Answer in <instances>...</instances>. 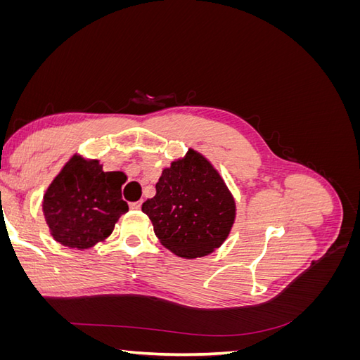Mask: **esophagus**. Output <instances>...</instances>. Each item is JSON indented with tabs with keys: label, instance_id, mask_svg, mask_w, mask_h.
<instances>
[{
	"label": "esophagus",
	"instance_id": "34e87169",
	"mask_svg": "<svg viewBox=\"0 0 360 360\" xmlns=\"http://www.w3.org/2000/svg\"><path fill=\"white\" fill-rule=\"evenodd\" d=\"M141 205H143V202H130V209L132 210H139L141 209Z\"/></svg>",
	"mask_w": 360,
	"mask_h": 360
}]
</instances>
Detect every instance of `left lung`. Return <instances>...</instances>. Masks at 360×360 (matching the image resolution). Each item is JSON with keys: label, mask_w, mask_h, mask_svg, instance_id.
Listing matches in <instances>:
<instances>
[{"label": "left lung", "mask_w": 360, "mask_h": 360, "mask_svg": "<svg viewBox=\"0 0 360 360\" xmlns=\"http://www.w3.org/2000/svg\"><path fill=\"white\" fill-rule=\"evenodd\" d=\"M143 212L163 246L193 259L226 240L236 221V201L210 160L189 148L162 171L156 195L143 204Z\"/></svg>", "instance_id": "obj_1"}]
</instances>
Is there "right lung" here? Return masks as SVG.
<instances>
[{
    "label": "right lung",
    "instance_id": "obj_1",
    "mask_svg": "<svg viewBox=\"0 0 360 360\" xmlns=\"http://www.w3.org/2000/svg\"><path fill=\"white\" fill-rule=\"evenodd\" d=\"M124 181V172H105L99 159L73 155L43 195L41 209L53 240L82 250L110 237L129 210L122 200Z\"/></svg>",
    "mask_w": 360,
    "mask_h": 360
}]
</instances>
